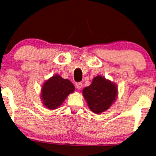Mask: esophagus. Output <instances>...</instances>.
Wrapping results in <instances>:
<instances>
[{
	"mask_svg": "<svg viewBox=\"0 0 156 156\" xmlns=\"http://www.w3.org/2000/svg\"><path fill=\"white\" fill-rule=\"evenodd\" d=\"M82 83H81V82H80V83H76V88L77 89H81L82 88Z\"/></svg>",
	"mask_w": 156,
	"mask_h": 156,
	"instance_id": "34e87169",
	"label": "esophagus"
}]
</instances>
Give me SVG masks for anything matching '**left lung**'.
Here are the masks:
<instances>
[{
  "label": "left lung",
  "mask_w": 156,
  "mask_h": 156,
  "mask_svg": "<svg viewBox=\"0 0 156 156\" xmlns=\"http://www.w3.org/2000/svg\"><path fill=\"white\" fill-rule=\"evenodd\" d=\"M82 94L89 109L94 113L100 114L115 101L117 87L104 76L98 75L93 79L90 86L83 89Z\"/></svg>",
  "instance_id": "8db88e82"
}]
</instances>
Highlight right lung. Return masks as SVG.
Listing matches in <instances>:
<instances>
[{"label":"right lung","instance_id":"add662e5","mask_svg":"<svg viewBox=\"0 0 156 156\" xmlns=\"http://www.w3.org/2000/svg\"><path fill=\"white\" fill-rule=\"evenodd\" d=\"M74 90V86L70 81L55 74L43 84L41 94L43 104L49 110L57 109Z\"/></svg>","mask_w":156,"mask_h":156}]
</instances>
